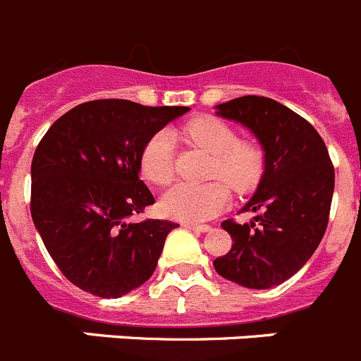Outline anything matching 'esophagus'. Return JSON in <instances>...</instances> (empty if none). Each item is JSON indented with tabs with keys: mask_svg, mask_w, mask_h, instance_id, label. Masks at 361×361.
<instances>
[{
	"mask_svg": "<svg viewBox=\"0 0 361 361\" xmlns=\"http://www.w3.org/2000/svg\"><path fill=\"white\" fill-rule=\"evenodd\" d=\"M183 227L190 228V231H196V233H209V231H211V225H198V224H183Z\"/></svg>",
	"mask_w": 361,
	"mask_h": 361,
	"instance_id": "1",
	"label": "esophagus"
}]
</instances>
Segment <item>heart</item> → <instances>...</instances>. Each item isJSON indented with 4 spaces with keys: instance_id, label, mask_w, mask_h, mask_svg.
I'll return each mask as SVG.
<instances>
[{
    "instance_id": "obj_1",
    "label": "heart",
    "mask_w": 361,
    "mask_h": 361,
    "mask_svg": "<svg viewBox=\"0 0 361 361\" xmlns=\"http://www.w3.org/2000/svg\"><path fill=\"white\" fill-rule=\"evenodd\" d=\"M183 134L212 154L209 183H178L163 194L159 207L165 216L181 221H203L221 212L228 203L227 185L236 192H249L263 172V152L258 143L238 140L233 127L214 116H200L185 123ZM140 172L156 187L174 178V140L167 130L149 137L140 152ZM224 179L226 183L219 182Z\"/></svg>"
}]
</instances>
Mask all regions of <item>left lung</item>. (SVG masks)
I'll return each mask as SVG.
<instances>
[{"mask_svg":"<svg viewBox=\"0 0 361 361\" xmlns=\"http://www.w3.org/2000/svg\"><path fill=\"white\" fill-rule=\"evenodd\" d=\"M216 109L258 137L265 172L241 209L256 212L255 221L221 224L234 243L214 259V269L249 289H271L296 274L318 249L329 224L334 167L318 130L274 99L241 96Z\"/></svg>","mask_w":361,"mask_h":361,"instance_id":"1","label":"left lung"}]
</instances>
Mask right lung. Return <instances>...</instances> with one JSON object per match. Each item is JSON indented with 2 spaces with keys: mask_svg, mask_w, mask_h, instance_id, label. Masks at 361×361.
<instances>
[{
  "mask_svg": "<svg viewBox=\"0 0 361 361\" xmlns=\"http://www.w3.org/2000/svg\"><path fill=\"white\" fill-rule=\"evenodd\" d=\"M187 111L94 99L65 112L36 147L32 221L50 258L81 290L120 298L154 272L165 238L178 224L130 221L156 202L140 180V152L152 134Z\"/></svg>",
  "mask_w": 361,
  "mask_h": 361,
  "instance_id": "obj_1",
  "label": "right lung"
}]
</instances>
